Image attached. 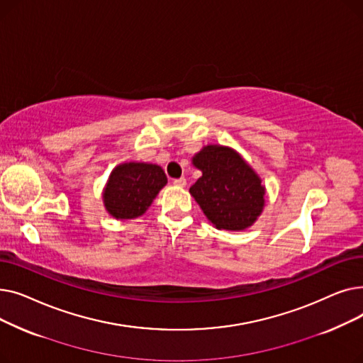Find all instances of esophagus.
Masks as SVG:
<instances>
[{
  "label": "esophagus",
  "mask_w": 363,
  "mask_h": 363,
  "mask_svg": "<svg viewBox=\"0 0 363 363\" xmlns=\"http://www.w3.org/2000/svg\"><path fill=\"white\" fill-rule=\"evenodd\" d=\"M174 184L177 185V186H181V188H184L185 185H186V179L185 178H179V179H174Z\"/></svg>",
  "instance_id": "34e87169"
}]
</instances>
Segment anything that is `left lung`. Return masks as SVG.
I'll list each match as a JSON object with an SVG mask.
<instances>
[{
    "mask_svg": "<svg viewBox=\"0 0 363 363\" xmlns=\"http://www.w3.org/2000/svg\"><path fill=\"white\" fill-rule=\"evenodd\" d=\"M201 177L189 194L218 230L244 231L262 215L266 188L238 151L207 144L191 159Z\"/></svg>",
    "mask_w": 363,
    "mask_h": 363,
    "instance_id": "8db88e82",
    "label": "left lung"
}]
</instances>
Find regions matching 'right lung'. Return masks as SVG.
<instances>
[{
    "mask_svg": "<svg viewBox=\"0 0 363 363\" xmlns=\"http://www.w3.org/2000/svg\"><path fill=\"white\" fill-rule=\"evenodd\" d=\"M167 184L159 164L125 162L111 170L103 188V203L110 216L118 220L143 216Z\"/></svg>",
    "mask_w": 363,
    "mask_h": 363,
    "instance_id": "1",
    "label": "right lung"
}]
</instances>
